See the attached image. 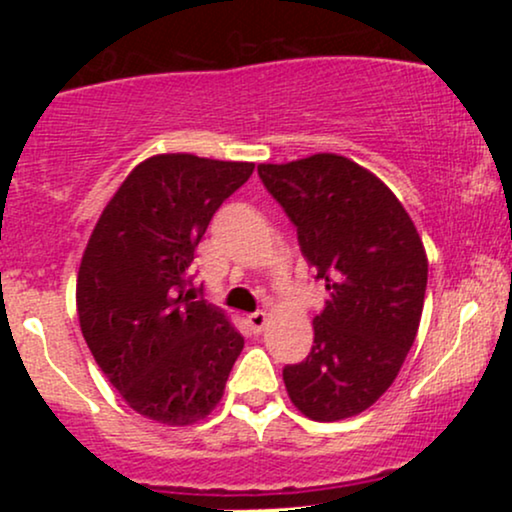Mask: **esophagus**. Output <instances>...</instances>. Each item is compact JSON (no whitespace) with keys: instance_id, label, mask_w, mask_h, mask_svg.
I'll return each mask as SVG.
<instances>
[{"instance_id":"esophagus-1","label":"esophagus","mask_w":512,"mask_h":512,"mask_svg":"<svg viewBox=\"0 0 512 512\" xmlns=\"http://www.w3.org/2000/svg\"><path fill=\"white\" fill-rule=\"evenodd\" d=\"M248 325L252 327V332H262L264 325H267V313L257 310V313L248 315Z\"/></svg>"}]
</instances>
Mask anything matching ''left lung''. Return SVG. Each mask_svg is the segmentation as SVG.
Listing matches in <instances>:
<instances>
[{"label": "left lung", "instance_id": "1", "mask_svg": "<svg viewBox=\"0 0 512 512\" xmlns=\"http://www.w3.org/2000/svg\"><path fill=\"white\" fill-rule=\"evenodd\" d=\"M257 173L298 231L330 298L313 349L284 366L291 402L313 421L361 414L395 383L424 310L428 260L390 187L358 163L315 154Z\"/></svg>", "mask_w": 512, "mask_h": 512}]
</instances>
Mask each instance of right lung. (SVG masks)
<instances>
[{
    "mask_svg": "<svg viewBox=\"0 0 512 512\" xmlns=\"http://www.w3.org/2000/svg\"><path fill=\"white\" fill-rule=\"evenodd\" d=\"M255 163L158 154L103 209L81 257L76 310L93 358L137 414L190 426L219 404L243 337L192 301L190 264L211 216Z\"/></svg>",
    "mask_w": 512,
    "mask_h": 512,
    "instance_id": "obj_1",
    "label": "right lung"
}]
</instances>
